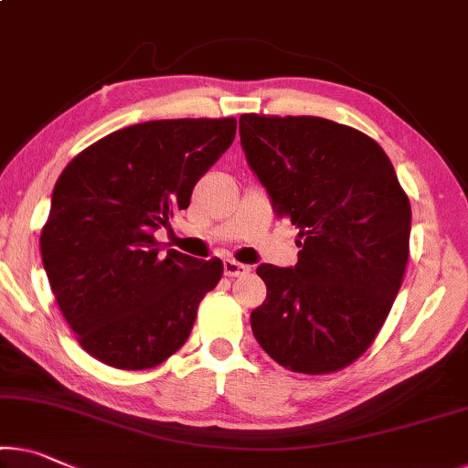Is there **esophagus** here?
Wrapping results in <instances>:
<instances>
[{
  "label": "esophagus",
  "mask_w": 468,
  "mask_h": 468,
  "mask_svg": "<svg viewBox=\"0 0 468 468\" xmlns=\"http://www.w3.org/2000/svg\"><path fill=\"white\" fill-rule=\"evenodd\" d=\"M249 271H250L249 265L239 263V261H232V259H228V261H224V274L228 278H239V276L249 274Z\"/></svg>",
  "instance_id": "34e87169"
}]
</instances>
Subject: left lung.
<instances>
[{"mask_svg":"<svg viewBox=\"0 0 468 468\" xmlns=\"http://www.w3.org/2000/svg\"><path fill=\"white\" fill-rule=\"evenodd\" d=\"M240 142L301 247L294 268H257L268 297L250 314L255 339L286 370H343L377 339L404 280L408 194L385 150L335 121L242 114Z\"/></svg>","mask_w":468,"mask_h":468,"instance_id":"left-lung-1","label":"left lung"}]
</instances>
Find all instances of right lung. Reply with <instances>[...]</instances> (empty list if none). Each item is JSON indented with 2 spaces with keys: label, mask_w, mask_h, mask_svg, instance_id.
<instances>
[{
  "label": "right lung",
  "mask_w": 468,
  "mask_h": 468,
  "mask_svg": "<svg viewBox=\"0 0 468 468\" xmlns=\"http://www.w3.org/2000/svg\"><path fill=\"white\" fill-rule=\"evenodd\" d=\"M234 135V117L148 121L104 135L64 167L41 228L43 268L79 345L102 364L148 370L188 341L224 263L161 255L154 229L188 209Z\"/></svg>",
  "instance_id": "right-lung-1"
}]
</instances>
